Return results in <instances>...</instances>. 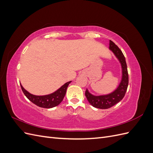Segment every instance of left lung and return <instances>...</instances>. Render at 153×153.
Masks as SVG:
<instances>
[{"instance_id":"left-lung-1","label":"left lung","mask_w":153,"mask_h":153,"mask_svg":"<svg viewBox=\"0 0 153 153\" xmlns=\"http://www.w3.org/2000/svg\"><path fill=\"white\" fill-rule=\"evenodd\" d=\"M109 48L112 51L115 56L119 59L122 66V80L119 87L112 93L107 95L94 96L89 92L87 89L85 91V93L89 103L94 107L100 109L109 108L122 100L126 94L129 82L127 64L122 51L111 40H110Z\"/></svg>"}]
</instances>
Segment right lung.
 <instances>
[{
	"label": "right lung",
	"instance_id": "obj_1",
	"mask_svg": "<svg viewBox=\"0 0 153 153\" xmlns=\"http://www.w3.org/2000/svg\"><path fill=\"white\" fill-rule=\"evenodd\" d=\"M71 82V81L66 83L65 84H64L57 91L54 92L53 93L45 96L33 95L29 93L28 91H27L21 84L20 86L23 92L31 102L39 106V107L50 108L57 106L61 103L64 96H65L68 85L70 84Z\"/></svg>",
	"mask_w": 153,
	"mask_h": 153
}]
</instances>
